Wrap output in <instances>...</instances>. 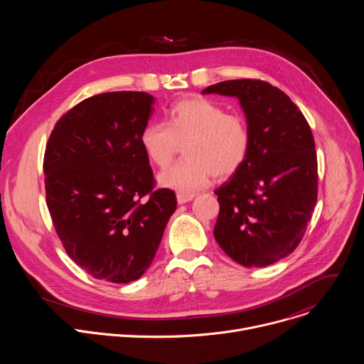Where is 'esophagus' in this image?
<instances>
[{"label":"esophagus","mask_w":364,"mask_h":364,"mask_svg":"<svg viewBox=\"0 0 364 364\" xmlns=\"http://www.w3.org/2000/svg\"><path fill=\"white\" fill-rule=\"evenodd\" d=\"M193 198H194V194H193V193H184V191L177 193V201H178L180 204H184V203H187V201H190V200H193Z\"/></svg>","instance_id":"obj_1"}]
</instances>
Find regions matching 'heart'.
<instances>
[{
	"label": "heart",
	"mask_w": 364,
	"mask_h": 364,
	"mask_svg": "<svg viewBox=\"0 0 364 364\" xmlns=\"http://www.w3.org/2000/svg\"><path fill=\"white\" fill-rule=\"evenodd\" d=\"M139 144L159 168L167 167L183 145L186 159L164 170L159 180L164 187L188 193L209 184L212 176L218 180L233 176L247 159L252 135L242 115L226 112L207 97L188 96L171 107L167 125L148 122Z\"/></svg>",
	"instance_id": "b5f03b06"
}]
</instances>
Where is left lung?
Returning a JSON list of instances; mask_svg holds the SVG:
<instances>
[{
    "instance_id": "1",
    "label": "left lung",
    "mask_w": 364,
    "mask_h": 364,
    "mask_svg": "<svg viewBox=\"0 0 364 364\" xmlns=\"http://www.w3.org/2000/svg\"><path fill=\"white\" fill-rule=\"evenodd\" d=\"M239 97L252 135L245 164L215 194V237L235 262L268 267L304 237L318 193L316 142L299 108L259 79L225 80L201 90Z\"/></svg>"
}]
</instances>
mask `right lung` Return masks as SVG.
I'll return each mask as SVG.
<instances>
[{
  "label": "right lung",
  "mask_w": 364,
  "mask_h": 364,
  "mask_svg": "<svg viewBox=\"0 0 364 364\" xmlns=\"http://www.w3.org/2000/svg\"><path fill=\"white\" fill-rule=\"evenodd\" d=\"M152 105L145 92L90 96L60 117L46 145L51 222L72 261L100 281L138 279L177 207L173 190H155L139 144Z\"/></svg>",
  "instance_id": "add662e5"
}]
</instances>
